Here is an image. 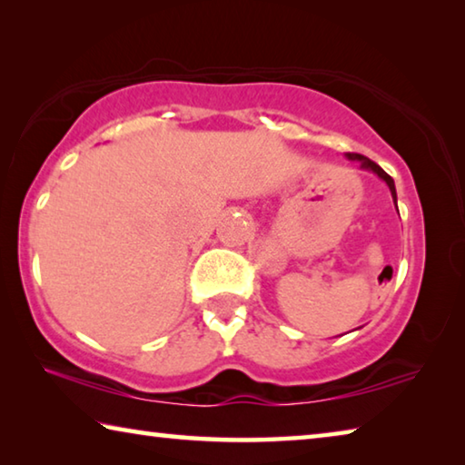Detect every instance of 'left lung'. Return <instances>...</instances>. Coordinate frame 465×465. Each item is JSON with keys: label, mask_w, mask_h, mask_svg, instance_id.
<instances>
[{"label": "left lung", "mask_w": 465, "mask_h": 465, "mask_svg": "<svg viewBox=\"0 0 465 465\" xmlns=\"http://www.w3.org/2000/svg\"><path fill=\"white\" fill-rule=\"evenodd\" d=\"M349 157H351V160H357V162H361V166L367 168V170H373L377 176L383 178L385 183H388V186H390V191H391L393 201H396V186H393V178L388 174V172H383L380 166H377V163H375L373 160H369V157L361 155V153H349Z\"/></svg>", "instance_id": "8db88e82"}]
</instances>
